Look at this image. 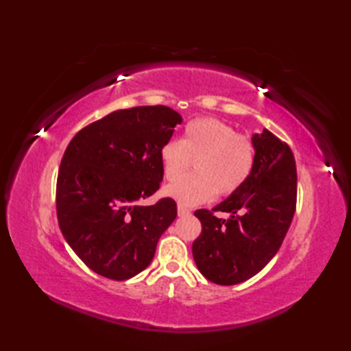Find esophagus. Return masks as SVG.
Listing matches in <instances>:
<instances>
[{
    "mask_svg": "<svg viewBox=\"0 0 351 351\" xmlns=\"http://www.w3.org/2000/svg\"><path fill=\"white\" fill-rule=\"evenodd\" d=\"M189 214H191V211L189 210V208H185V206H182V205H178V215H189Z\"/></svg>",
    "mask_w": 351,
    "mask_h": 351,
    "instance_id": "34e87169",
    "label": "esophagus"
}]
</instances>
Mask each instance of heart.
<instances>
[{
  "mask_svg": "<svg viewBox=\"0 0 351 351\" xmlns=\"http://www.w3.org/2000/svg\"><path fill=\"white\" fill-rule=\"evenodd\" d=\"M162 175L175 181L190 162L193 173L169 185L166 195L180 205L206 202L214 195H232L249 180L256 151L252 140L219 119H196L185 125L181 140H169L160 151Z\"/></svg>",
  "mask_w": 351,
  "mask_h": 351,
  "instance_id": "b5f03b06",
  "label": "heart"
}]
</instances>
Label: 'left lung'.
Returning a JSON list of instances; mask_svg holds the SVG:
<instances>
[{"mask_svg":"<svg viewBox=\"0 0 351 351\" xmlns=\"http://www.w3.org/2000/svg\"><path fill=\"white\" fill-rule=\"evenodd\" d=\"M256 160L240 189L211 211L197 210L202 232L193 243V258L208 280L237 285L270 263L280 249L295 213L297 169L287 143L264 130L253 134ZM214 212H226L219 219Z\"/></svg>","mask_w":351,"mask_h":351,"instance_id":"obj_1","label":"left lung"}]
</instances>
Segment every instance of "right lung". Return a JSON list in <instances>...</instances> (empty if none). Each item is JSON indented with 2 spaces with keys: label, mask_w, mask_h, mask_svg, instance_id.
<instances>
[{
  "label": "right lung",
  "mask_w": 351,
  "mask_h": 351,
  "mask_svg": "<svg viewBox=\"0 0 351 351\" xmlns=\"http://www.w3.org/2000/svg\"><path fill=\"white\" fill-rule=\"evenodd\" d=\"M182 117L166 106L117 110L75 134L57 178V219L64 240L104 278L143 271L176 219L173 199L141 206L160 189L161 146Z\"/></svg>",
  "instance_id": "add662e5"
}]
</instances>
